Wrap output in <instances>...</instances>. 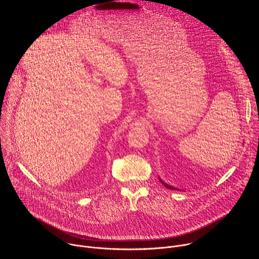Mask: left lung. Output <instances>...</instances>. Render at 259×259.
I'll list each match as a JSON object with an SVG mask.
<instances>
[{
	"mask_svg": "<svg viewBox=\"0 0 259 259\" xmlns=\"http://www.w3.org/2000/svg\"><path fill=\"white\" fill-rule=\"evenodd\" d=\"M159 179H160V181H161V183H162V184H163V186H164V187H165V188H167V189H169V190H175V191H178V190H177V189H175V188H174V187H171V186H169V184H167V183H165V182H164V181H163V180H162V179H161V178H160V177H159Z\"/></svg>",
	"mask_w": 259,
	"mask_h": 259,
	"instance_id": "8db88e82",
	"label": "left lung"
}]
</instances>
